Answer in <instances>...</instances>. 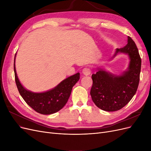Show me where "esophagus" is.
<instances>
[{"instance_id": "obj_1", "label": "esophagus", "mask_w": 151, "mask_h": 151, "mask_svg": "<svg viewBox=\"0 0 151 151\" xmlns=\"http://www.w3.org/2000/svg\"><path fill=\"white\" fill-rule=\"evenodd\" d=\"M91 69H90L89 68L85 67V68H83V73L84 74V75H85V76H89V75L91 74Z\"/></svg>"}]
</instances>
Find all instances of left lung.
I'll use <instances>...</instances> for the list:
<instances>
[{"label":"left lung","instance_id":"obj_1","mask_svg":"<svg viewBox=\"0 0 151 151\" xmlns=\"http://www.w3.org/2000/svg\"><path fill=\"white\" fill-rule=\"evenodd\" d=\"M127 53L130 57L129 69L116 76L103 69L92 75L91 96L96 106L106 111H115L124 107L135 95L140 81L141 58L134 40L128 36L125 47L116 48L118 53Z\"/></svg>","mask_w":151,"mask_h":151}]
</instances>
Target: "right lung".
<instances>
[{
  "instance_id": "right-lung-1",
  "label": "right lung",
  "mask_w": 151,
  "mask_h": 151,
  "mask_svg": "<svg viewBox=\"0 0 151 151\" xmlns=\"http://www.w3.org/2000/svg\"><path fill=\"white\" fill-rule=\"evenodd\" d=\"M14 70L16 84L22 98L35 111L43 115H50L60 110L69 98L73 86L80 78V74L77 73L67 77L52 90L35 93L26 90L21 85L16 74L15 63H14Z\"/></svg>"
}]
</instances>
